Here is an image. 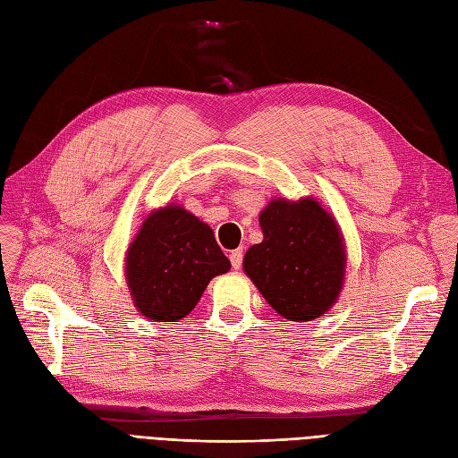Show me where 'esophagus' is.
I'll use <instances>...</instances> for the list:
<instances>
[{
  "label": "esophagus",
  "mask_w": 458,
  "mask_h": 458,
  "mask_svg": "<svg viewBox=\"0 0 458 458\" xmlns=\"http://www.w3.org/2000/svg\"><path fill=\"white\" fill-rule=\"evenodd\" d=\"M229 259H231L233 269H239L242 266V248H237V250H233L229 254Z\"/></svg>",
  "instance_id": "34e87169"
}]
</instances>
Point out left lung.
Listing matches in <instances>:
<instances>
[{"instance_id":"left-lung-1","label":"left lung","mask_w":458,"mask_h":458,"mask_svg":"<svg viewBox=\"0 0 458 458\" xmlns=\"http://www.w3.org/2000/svg\"><path fill=\"white\" fill-rule=\"evenodd\" d=\"M259 227L263 241L248 248L244 273L288 321L323 317L342 293L348 263L336 217L313 197L271 199Z\"/></svg>"}]
</instances>
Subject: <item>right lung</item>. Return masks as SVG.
I'll return each mask as SVG.
<instances>
[{"mask_svg": "<svg viewBox=\"0 0 458 458\" xmlns=\"http://www.w3.org/2000/svg\"><path fill=\"white\" fill-rule=\"evenodd\" d=\"M229 269L210 225L170 202L143 219L123 275L137 311L155 323H175L195 310L208 283Z\"/></svg>", "mask_w": 458, "mask_h": 458, "instance_id": "right-lung-1", "label": "right lung"}]
</instances>
